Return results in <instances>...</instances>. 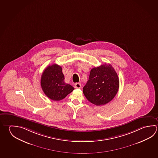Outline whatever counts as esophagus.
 <instances>
[{
  "label": "esophagus",
  "mask_w": 158,
  "mask_h": 158,
  "mask_svg": "<svg viewBox=\"0 0 158 158\" xmlns=\"http://www.w3.org/2000/svg\"><path fill=\"white\" fill-rule=\"evenodd\" d=\"M81 84L80 83H76L75 85V87L76 89H81Z\"/></svg>",
  "instance_id": "obj_1"
}]
</instances>
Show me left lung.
<instances>
[{"instance_id":"obj_1","label":"left lung","mask_w":158,"mask_h":158,"mask_svg":"<svg viewBox=\"0 0 158 158\" xmlns=\"http://www.w3.org/2000/svg\"><path fill=\"white\" fill-rule=\"evenodd\" d=\"M119 88L118 74L111 64H103L91 69L89 78L83 87V94L96 106L109 103Z\"/></svg>"}]
</instances>
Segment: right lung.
<instances>
[{
	"label": "right lung",
	"instance_id": "right-lung-1",
	"mask_svg": "<svg viewBox=\"0 0 158 158\" xmlns=\"http://www.w3.org/2000/svg\"><path fill=\"white\" fill-rule=\"evenodd\" d=\"M62 67L54 64L46 68L41 76L40 86L44 94L51 100L60 101L75 89L64 82Z\"/></svg>",
	"mask_w": 158,
	"mask_h": 158
}]
</instances>
